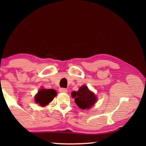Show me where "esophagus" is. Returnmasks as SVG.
<instances>
[{"label": "esophagus", "mask_w": 146, "mask_h": 146, "mask_svg": "<svg viewBox=\"0 0 146 146\" xmlns=\"http://www.w3.org/2000/svg\"><path fill=\"white\" fill-rule=\"evenodd\" d=\"M59 92H60L66 93L67 92H68V90H67V89H66V88H60L59 89Z\"/></svg>", "instance_id": "esophagus-1"}]
</instances>
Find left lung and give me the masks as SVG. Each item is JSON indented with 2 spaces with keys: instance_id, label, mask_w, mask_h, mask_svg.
Wrapping results in <instances>:
<instances>
[{
  "instance_id": "8db88e82",
  "label": "left lung",
  "mask_w": 146,
  "mask_h": 146,
  "mask_svg": "<svg viewBox=\"0 0 146 146\" xmlns=\"http://www.w3.org/2000/svg\"><path fill=\"white\" fill-rule=\"evenodd\" d=\"M72 97L74 98L78 106L82 110L90 109L97 101V97L86 86L80 87L78 92H72Z\"/></svg>"
}]
</instances>
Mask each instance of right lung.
I'll return each instance as SVG.
<instances>
[{"mask_svg": "<svg viewBox=\"0 0 146 146\" xmlns=\"http://www.w3.org/2000/svg\"><path fill=\"white\" fill-rule=\"evenodd\" d=\"M56 94V92L53 89L40 88L35 97V102L42 107L46 106L52 101Z\"/></svg>", "mask_w": 146, "mask_h": 146, "instance_id": "add662e5", "label": "right lung"}]
</instances>
